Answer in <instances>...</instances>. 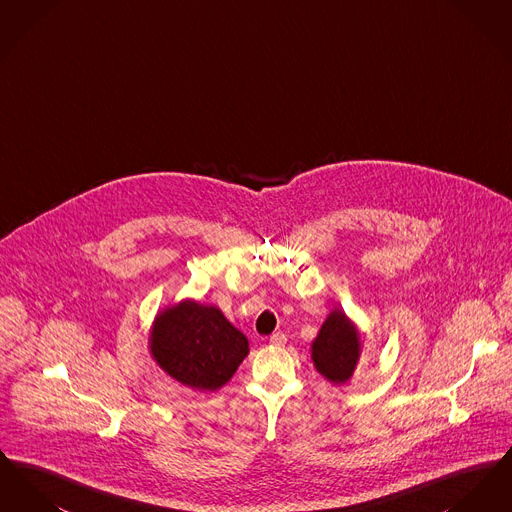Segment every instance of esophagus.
Listing matches in <instances>:
<instances>
[{
  "label": "esophagus",
  "mask_w": 512,
  "mask_h": 512,
  "mask_svg": "<svg viewBox=\"0 0 512 512\" xmlns=\"http://www.w3.org/2000/svg\"><path fill=\"white\" fill-rule=\"evenodd\" d=\"M286 341H288V338H286V334H284V332H276V334H272V336H270V343H272V345H278V347H280V345H284Z\"/></svg>",
  "instance_id": "1"
}]
</instances>
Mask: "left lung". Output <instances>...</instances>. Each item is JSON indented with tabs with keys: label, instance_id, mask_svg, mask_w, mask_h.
Listing matches in <instances>:
<instances>
[{
	"label": "left lung",
	"instance_id": "left-lung-1",
	"mask_svg": "<svg viewBox=\"0 0 512 512\" xmlns=\"http://www.w3.org/2000/svg\"><path fill=\"white\" fill-rule=\"evenodd\" d=\"M313 361L318 372L334 384L351 378L359 361V332L343 311H332L313 341Z\"/></svg>",
	"mask_w": 512,
	"mask_h": 512
}]
</instances>
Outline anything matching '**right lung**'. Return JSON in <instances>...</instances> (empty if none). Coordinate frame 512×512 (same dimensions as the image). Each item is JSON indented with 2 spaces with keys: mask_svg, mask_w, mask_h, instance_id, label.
<instances>
[{
  "mask_svg": "<svg viewBox=\"0 0 512 512\" xmlns=\"http://www.w3.org/2000/svg\"><path fill=\"white\" fill-rule=\"evenodd\" d=\"M247 338L217 307L182 301L155 318L151 355L174 380L195 390L222 388L249 353Z\"/></svg>",
  "mask_w": 512,
  "mask_h": 512,
  "instance_id": "add662e5",
  "label": "right lung"
}]
</instances>
